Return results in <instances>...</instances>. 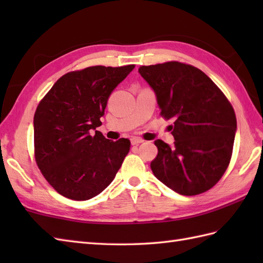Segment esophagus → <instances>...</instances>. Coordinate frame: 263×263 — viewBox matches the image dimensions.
Returning a JSON list of instances; mask_svg holds the SVG:
<instances>
[{"mask_svg": "<svg viewBox=\"0 0 263 263\" xmlns=\"http://www.w3.org/2000/svg\"><path fill=\"white\" fill-rule=\"evenodd\" d=\"M142 142H143V139H141V138H138V137L131 138V143L133 144V146H138V144H140Z\"/></svg>", "mask_w": 263, "mask_h": 263, "instance_id": "esophagus-1", "label": "esophagus"}]
</instances>
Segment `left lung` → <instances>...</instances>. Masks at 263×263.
Segmentation results:
<instances>
[{"label":"left lung","instance_id":"left-lung-1","mask_svg":"<svg viewBox=\"0 0 263 263\" xmlns=\"http://www.w3.org/2000/svg\"><path fill=\"white\" fill-rule=\"evenodd\" d=\"M165 120H174V146L155 141L158 154L150 167L173 191L197 195L215 186L232 158L236 116L216 83L193 65L177 61L142 65Z\"/></svg>","mask_w":263,"mask_h":263}]
</instances>
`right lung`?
Here are the masks:
<instances>
[{"instance_id": "obj_1", "label": "right lung", "mask_w": 263, "mask_h": 263, "mask_svg": "<svg viewBox=\"0 0 263 263\" xmlns=\"http://www.w3.org/2000/svg\"><path fill=\"white\" fill-rule=\"evenodd\" d=\"M135 66L95 65L68 72L39 102L33 116L35 160L63 197H96L114 180L128 154V139L108 140L96 127L102 125L110 93Z\"/></svg>"}]
</instances>
